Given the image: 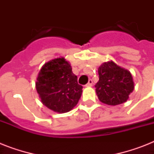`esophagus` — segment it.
Returning a JSON list of instances; mask_svg holds the SVG:
<instances>
[{
	"label": "esophagus",
	"mask_w": 154,
	"mask_h": 154,
	"mask_svg": "<svg viewBox=\"0 0 154 154\" xmlns=\"http://www.w3.org/2000/svg\"><path fill=\"white\" fill-rule=\"evenodd\" d=\"M93 85V81H92L91 79L89 80V82L87 83L86 85H85V86L86 87H89V86H92Z\"/></svg>",
	"instance_id": "obj_1"
}]
</instances>
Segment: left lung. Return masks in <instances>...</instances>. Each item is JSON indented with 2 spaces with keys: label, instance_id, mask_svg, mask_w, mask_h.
I'll list each match as a JSON object with an SVG mask.
<instances>
[{
  "label": "left lung",
  "instance_id": "1",
  "mask_svg": "<svg viewBox=\"0 0 154 154\" xmlns=\"http://www.w3.org/2000/svg\"><path fill=\"white\" fill-rule=\"evenodd\" d=\"M99 81L96 93L101 102L117 105L126 101L134 88L133 77L128 70L112 61L103 63L98 68Z\"/></svg>",
  "mask_w": 154,
  "mask_h": 154
}]
</instances>
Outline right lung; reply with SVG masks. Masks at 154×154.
<instances>
[{
  "instance_id": "1",
  "label": "right lung",
  "mask_w": 154,
  "mask_h": 154,
  "mask_svg": "<svg viewBox=\"0 0 154 154\" xmlns=\"http://www.w3.org/2000/svg\"><path fill=\"white\" fill-rule=\"evenodd\" d=\"M37 91L46 107L57 112H69L81 98L82 85L65 58L50 60L42 68L36 82Z\"/></svg>"
}]
</instances>
